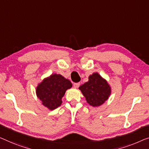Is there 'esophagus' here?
I'll list each match as a JSON object with an SVG mask.
<instances>
[{"mask_svg": "<svg viewBox=\"0 0 149 149\" xmlns=\"http://www.w3.org/2000/svg\"><path fill=\"white\" fill-rule=\"evenodd\" d=\"M79 83H74V88H78L79 86Z\"/></svg>", "mask_w": 149, "mask_h": 149, "instance_id": "1", "label": "esophagus"}]
</instances>
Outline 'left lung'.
<instances>
[{"label":"left lung","instance_id":"obj_1","mask_svg":"<svg viewBox=\"0 0 149 149\" xmlns=\"http://www.w3.org/2000/svg\"><path fill=\"white\" fill-rule=\"evenodd\" d=\"M79 90L90 105L100 106L107 100L111 93V89L105 79L97 73L89 76L88 81L79 86Z\"/></svg>","mask_w":149,"mask_h":149}]
</instances>
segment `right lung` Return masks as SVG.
Listing matches in <instances>:
<instances>
[{"mask_svg": "<svg viewBox=\"0 0 149 149\" xmlns=\"http://www.w3.org/2000/svg\"><path fill=\"white\" fill-rule=\"evenodd\" d=\"M72 84L59 74H53L43 79L36 89L37 96L42 104L51 110L58 108L62 103L61 98Z\"/></svg>", "mask_w": 149, "mask_h": 149, "instance_id": "1", "label": "right lung"}]
</instances>
